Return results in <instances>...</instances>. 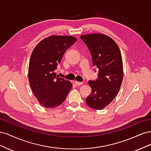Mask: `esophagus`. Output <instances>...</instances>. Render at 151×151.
<instances>
[{
	"label": "esophagus",
	"instance_id": "1",
	"mask_svg": "<svg viewBox=\"0 0 151 151\" xmlns=\"http://www.w3.org/2000/svg\"><path fill=\"white\" fill-rule=\"evenodd\" d=\"M74 84H75L76 86H81V85H82V84H83V82L75 81V82H74Z\"/></svg>",
	"mask_w": 151,
	"mask_h": 151
}]
</instances>
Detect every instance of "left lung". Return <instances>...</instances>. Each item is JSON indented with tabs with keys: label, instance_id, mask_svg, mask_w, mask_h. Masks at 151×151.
Segmentation results:
<instances>
[{
	"label": "left lung",
	"instance_id": "1",
	"mask_svg": "<svg viewBox=\"0 0 151 151\" xmlns=\"http://www.w3.org/2000/svg\"><path fill=\"white\" fill-rule=\"evenodd\" d=\"M81 39L89 50L93 66L99 69L98 79L88 82L92 91L86 102L91 108L102 109L116 97L122 85L123 70L120 50L115 41L105 35H84Z\"/></svg>",
	"mask_w": 151,
	"mask_h": 151
}]
</instances>
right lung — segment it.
<instances>
[{
	"mask_svg": "<svg viewBox=\"0 0 151 151\" xmlns=\"http://www.w3.org/2000/svg\"><path fill=\"white\" fill-rule=\"evenodd\" d=\"M70 36H51L34 48L29 60L28 79L32 91L40 104L53 108L63 103L72 84L55 72L66 50L76 42Z\"/></svg>",
	"mask_w": 151,
	"mask_h": 151,
	"instance_id": "right-lung-1",
	"label": "right lung"
}]
</instances>
